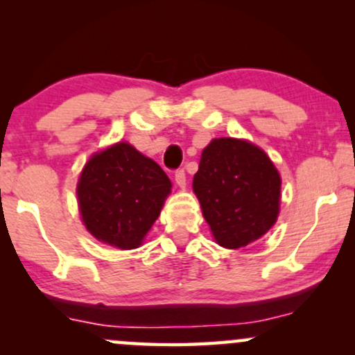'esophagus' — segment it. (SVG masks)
Segmentation results:
<instances>
[{"label":"esophagus","mask_w":355,"mask_h":355,"mask_svg":"<svg viewBox=\"0 0 355 355\" xmlns=\"http://www.w3.org/2000/svg\"><path fill=\"white\" fill-rule=\"evenodd\" d=\"M175 182H177V185L180 187V189H185V185H187L185 170L180 168V170H177V172H175Z\"/></svg>","instance_id":"34e87169"}]
</instances>
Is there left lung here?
<instances>
[{"mask_svg": "<svg viewBox=\"0 0 355 355\" xmlns=\"http://www.w3.org/2000/svg\"><path fill=\"white\" fill-rule=\"evenodd\" d=\"M193 191L218 245L245 247L275 223L280 177L259 146L215 138L202 152Z\"/></svg>", "mask_w": 355, "mask_h": 355, "instance_id": "8db88e82", "label": "left lung"}]
</instances>
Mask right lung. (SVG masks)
Listing matches in <instances>:
<instances>
[{
  "label": "right lung",
  "mask_w": 355,
  "mask_h": 355,
  "mask_svg": "<svg viewBox=\"0 0 355 355\" xmlns=\"http://www.w3.org/2000/svg\"><path fill=\"white\" fill-rule=\"evenodd\" d=\"M170 189L160 165L130 144H116L89 158L76 193L89 234L126 250L141 245Z\"/></svg>",
  "instance_id": "add662e5"
}]
</instances>
